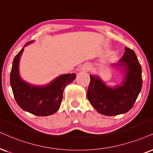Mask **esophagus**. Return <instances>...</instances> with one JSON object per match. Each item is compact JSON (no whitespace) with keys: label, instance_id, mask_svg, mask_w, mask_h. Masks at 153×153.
<instances>
[{"label":"esophagus","instance_id":"obj_1","mask_svg":"<svg viewBox=\"0 0 153 153\" xmlns=\"http://www.w3.org/2000/svg\"><path fill=\"white\" fill-rule=\"evenodd\" d=\"M90 65H89L88 64H85V65H83L80 68V70H79V71H80V72L85 73V72H87V71H90Z\"/></svg>","mask_w":153,"mask_h":153}]
</instances>
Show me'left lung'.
Segmentation results:
<instances>
[{
	"label": "left lung",
	"instance_id": "left-lung-1",
	"mask_svg": "<svg viewBox=\"0 0 153 153\" xmlns=\"http://www.w3.org/2000/svg\"><path fill=\"white\" fill-rule=\"evenodd\" d=\"M113 65L123 70L122 82L117 86H108L96 75H90L87 98L98 113L116 116L128 112L142 88V70L135 52L125 47L123 57Z\"/></svg>",
	"mask_w": 153,
	"mask_h": 153
}]
</instances>
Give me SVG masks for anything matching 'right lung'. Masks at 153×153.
Wrapping results in <instances>:
<instances>
[{
  "instance_id": "obj_1",
  "label": "right lung",
  "mask_w": 153,
  "mask_h": 153,
  "mask_svg": "<svg viewBox=\"0 0 153 153\" xmlns=\"http://www.w3.org/2000/svg\"><path fill=\"white\" fill-rule=\"evenodd\" d=\"M30 41L25 46L31 44ZM24 48L15 56L10 72V85L15 100L25 111L39 117L53 114L58 111L63 99L65 87L73 82L76 74H64L45 85H34L21 78L19 63Z\"/></svg>"
}]
</instances>
